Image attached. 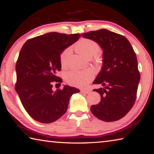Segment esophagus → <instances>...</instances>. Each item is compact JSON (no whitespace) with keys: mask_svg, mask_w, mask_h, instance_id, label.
<instances>
[{"mask_svg":"<svg viewBox=\"0 0 154 154\" xmlns=\"http://www.w3.org/2000/svg\"><path fill=\"white\" fill-rule=\"evenodd\" d=\"M91 91H92L91 90L87 89V90H81V92H82L83 94H89V93L91 92Z\"/></svg>","mask_w":154,"mask_h":154,"instance_id":"obj_1","label":"esophagus"}]
</instances>
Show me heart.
Wrapping results in <instances>:
<instances>
[{"label":"heart","instance_id":"obj_1","mask_svg":"<svg viewBox=\"0 0 154 154\" xmlns=\"http://www.w3.org/2000/svg\"><path fill=\"white\" fill-rule=\"evenodd\" d=\"M75 50L77 53L86 58H92L97 55L100 51L98 44L91 39L83 38L75 44ZM71 54V49L66 48L62 52L60 56V61L62 66H64ZM93 77L92 72L90 70L83 71H71L66 74L67 82L74 86L83 88L85 87L90 82Z\"/></svg>","mask_w":154,"mask_h":154}]
</instances>
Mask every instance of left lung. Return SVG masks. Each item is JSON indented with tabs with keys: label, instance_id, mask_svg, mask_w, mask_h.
<instances>
[{
	"label": "left lung",
	"instance_id": "left-lung-1",
	"mask_svg": "<svg viewBox=\"0 0 154 154\" xmlns=\"http://www.w3.org/2000/svg\"><path fill=\"white\" fill-rule=\"evenodd\" d=\"M97 43L103 49V66L93 83L100 102L91 106L94 116L100 120L114 122L128 113L137 97L140 73L136 54L128 40L106 29L82 34Z\"/></svg>",
	"mask_w": 154,
	"mask_h": 154
}]
</instances>
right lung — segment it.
<instances>
[{"label": "right lung", "mask_w": 154, "mask_h": 154, "mask_svg": "<svg viewBox=\"0 0 154 154\" xmlns=\"http://www.w3.org/2000/svg\"><path fill=\"white\" fill-rule=\"evenodd\" d=\"M80 36L49 32L28 40L21 49L15 88L25 110L35 120L44 124L56 121L66 113L71 96L80 92L68 85L52 90V82L62 81L56 76L61 70L60 56Z\"/></svg>", "instance_id": "obj_1"}]
</instances>
